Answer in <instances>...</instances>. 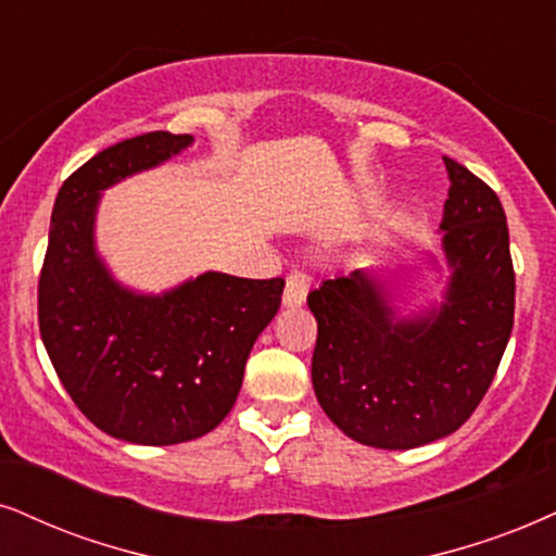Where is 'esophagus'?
Returning <instances> with one entry per match:
<instances>
[{
	"label": "esophagus",
	"mask_w": 556,
	"mask_h": 556,
	"mask_svg": "<svg viewBox=\"0 0 556 556\" xmlns=\"http://www.w3.org/2000/svg\"><path fill=\"white\" fill-rule=\"evenodd\" d=\"M307 274L302 269H292L287 274V285H285V294H282V302L287 307H300L302 302L307 298Z\"/></svg>",
	"instance_id": "obj_1"
}]
</instances>
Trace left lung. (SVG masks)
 Listing matches in <instances>:
<instances>
[{"instance_id":"obj_1","label":"left lung","mask_w":556,"mask_h":556,"mask_svg":"<svg viewBox=\"0 0 556 556\" xmlns=\"http://www.w3.org/2000/svg\"><path fill=\"white\" fill-rule=\"evenodd\" d=\"M444 302L397 318L369 271L326 279L307 294L318 320L313 388L349 439L377 448H416L454 433L480 405L513 330L516 274L497 194L446 159Z\"/></svg>"}]
</instances>
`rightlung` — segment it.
I'll return each mask as SVG.
<instances>
[{"mask_svg": "<svg viewBox=\"0 0 556 556\" xmlns=\"http://www.w3.org/2000/svg\"><path fill=\"white\" fill-rule=\"evenodd\" d=\"M192 136L146 132L110 146L63 181L38 282L46 351L100 431L168 446L213 431L233 407L245 359L282 302L285 279L205 271L164 294L112 277L94 249L102 189L164 164Z\"/></svg>", "mask_w": 556, "mask_h": 556, "instance_id": "obj_1", "label": "right lung"}]
</instances>
